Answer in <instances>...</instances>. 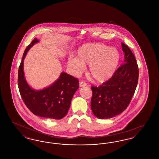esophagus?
<instances>
[{
  "label": "esophagus",
  "mask_w": 159,
  "mask_h": 159,
  "mask_svg": "<svg viewBox=\"0 0 159 159\" xmlns=\"http://www.w3.org/2000/svg\"><path fill=\"white\" fill-rule=\"evenodd\" d=\"M86 86V83L84 82L83 81L80 82V87H84Z\"/></svg>",
  "instance_id": "obj_1"
}]
</instances>
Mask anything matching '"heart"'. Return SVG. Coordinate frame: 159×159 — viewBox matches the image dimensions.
<instances>
[{
	"instance_id": "heart-1",
	"label": "heart",
	"mask_w": 159,
	"mask_h": 159,
	"mask_svg": "<svg viewBox=\"0 0 159 159\" xmlns=\"http://www.w3.org/2000/svg\"><path fill=\"white\" fill-rule=\"evenodd\" d=\"M120 59L118 51L102 43L86 44L80 46L76 58L70 57L68 66L75 73L82 72L89 64V75L98 83H103L113 76Z\"/></svg>"
}]
</instances>
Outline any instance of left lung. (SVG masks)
Masks as SVG:
<instances>
[{
    "mask_svg": "<svg viewBox=\"0 0 159 159\" xmlns=\"http://www.w3.org/2000/svg\"><path fill=\"white\" fill-rule=\"evenodd\" d=\"M124 63L102 85L91 86V107L98 119H110L122 113L131 101L138 82L139 69L134 53L121 42Z\"/></svg>",
    "mask_w": 159,
    "mask_h": 159,
    "instance_id": "1",
    "label": "left lung"
}]
</instances>
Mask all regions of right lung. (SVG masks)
I'll list each match as a JSON object with an SVG mask.
<instances>
[{
    "mask_svg": "<svg viewBox=\"0 0 159 159\" xmlns=\"http://www.w3.org/2000/svg\"><path fill=\"white\" fill-rule=\"evenodd\" d=\"M38 42L34 38L24 51L18 69L19 91L24 104L31 113L39 117L58 120L68 113L72 98L79 87V80L62 72L51 86L40 91L31 89L24 77L23 62L28 51Z\"/></svg>",
    "mask_w": 159,
    "mask_h": 159,
    "instance_id": "1",
    "label": "right lung"
}]
</instances>
